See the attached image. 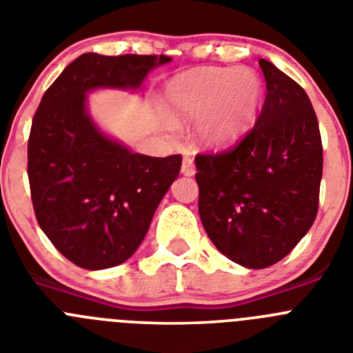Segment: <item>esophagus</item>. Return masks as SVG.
I'll return each instance as SVG.
<instances>
[{
    "label": "esophagus",
    "mask_w": 353,
    "mask_h": 353,
    "mask_svg": "<svg viewBox=\"0 0 353 353\" xmlns=\"http://www.w3.org/2000/svg\"><path fill=\"white\" fill-rule=\"evenodd\" d=\"M194 173H196L194 161H192L191 155H185L182 161V174H185V176H192Z\"/></svg>",
    "instance_id": "esophagus-1"
}]
</instances>
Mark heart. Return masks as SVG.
I'll return each instance as SVG.
<instances>
[{"mask_svg": "<svg viewBox=\"0 0 353 353\" xmlns=\"http://www.w3.org/2000/svg\"><path fill=\"white\" fill-rule=\"evenodd\" d=\"M260 101L261 81L251 68H194L174 76L164 88L168 114L174 120H199L198 139L217 148L244 136Z\"/></svg>", "mask_w": 353, "mask_h": 353, "instance_id": "obj_1", "label": "heart"}]
</instances>
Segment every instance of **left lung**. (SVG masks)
<instances>
[{
  "mask_svg": "<svg viewBox=\"0 0 353 353\" xmlns=\"http://www.w3.org/2000/svg\"><path fill=\"white\" fill-rule=\"evenodd\" d=\"M260 67L267 97L251 132L228 152L196 157L205 232L245 269L277 263L310 232L323 170L307 93L270 61Z\"/></svg>",
  "mask_w": 353,
  "mask_h": 353,
  "instance_id": "1",
  "label": "left lung"
}]
</instances>
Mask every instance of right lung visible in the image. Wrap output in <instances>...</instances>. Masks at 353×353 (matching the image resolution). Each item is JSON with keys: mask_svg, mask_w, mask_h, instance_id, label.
Here are the masks:
<instances>
[{"mask_svg": "<svg viewBox=\"0 0 353 353\" xmlns=\"http://www.w3.org/2000/svg\"><path fill=\"white\" fill-rule=\"evenodd\" d=\"M170 56H102L72 61L43 93L28 141V179L37 221L67 260L86 270L117 267L138 251L182 157H150L105 134L88 93L143 92Z\"/></svg>", "mask_w": 353, "mask_h": 353, "instance_id": "right-lung-1", "label": "right lung"}]
</instances>
